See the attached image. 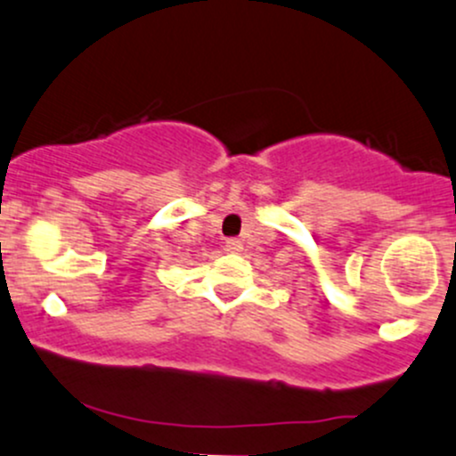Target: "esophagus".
<instances>
[{
    "instance_id": "obj_1",
    "label": "esophagus",
    "mask_w": 456,
    "mask_h": 456,
    "mask_svg": "<svg viewBox=\"0 0 456 456\" xmlns=\"http://www.w3.org/2000/svg\"><path fill=\"white\" fill-rule=\"evenodd\" d=\"M224 248H227L229 253H240L242 251V242L238 240V238H229V240L224 242Z\"/></svg>"
}]
</instances>
